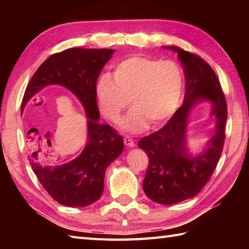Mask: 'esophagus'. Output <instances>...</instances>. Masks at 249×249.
I'll list each match as a JSON object with an SVG mask.
<instances>
[{
    "label": "esophagus",
    "instance_id": "obj_1",
    "mask_svg": "<svg viewBox=\"0 0 249 249\" xmlns=\"http://www.w3.org/2000/svg\"><path fill=\"white\" fill-rule=\"evenodd\" d=\"M124 144L126 146H128V147H134L135 146V142L133 141V138L130 137V136H125L124 137Z\"/></svg>",
    "mask_w": 249,
    "mask_h": 249
}]
</instances>
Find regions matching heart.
Instances as JSON below:
<instances>
[{
	"mask_svg": "<svg viewBox=\"0 0 249 249\" xmlns=\"http://www.w3.org/2000/svg\"><path fill=\"white\" fill-rule=\"evenodd\" d=\"M95 93L101 113L115 124L132 102L134 107L122 126L137 133L148 122L158 125L178 109L183 95V74L175 61L132 56L115 66L113 77L101 75Z\"/></svg>",
	"mask_w": 249,
	"mask_h": 249,
	"instance_id": "1",
	"label": "heart"
}]
</instances>
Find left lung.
Here are the masks:
<instances>
[{
  "label": "left lung",
  "mask_w": 249,
  "mask_h": 249,
  "mask_svg": "<svg viewBox=\"0 0 249 249\" xmlns=\"http://www.w3.org/2000/svg\"><path fill=\"white\" fill-rule=\"evenodd\" d=\"M171 48L178 53L185 74L183 103L169 122L157 132L142 137L138 147L148 156L142 189L150 200L159 204H176L196 196L209 182L217 166L225 142L227 104L217 75L197 54ZM213 103L217 132L204 153L189 155L185 146V127L191 107L197 100Z\"/></svg>",
  "instance_id": "left-lung-1"
}]
</instances>
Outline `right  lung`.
I'll return each mask as SVG.
<instances>
[{"label":"right lung","mask_w":249,"mask_h":249,"mask_svg":"<svg viewBox=\"0 0 249 249\" xmlns=\"http://www.w3.org/2000/svg\"><path fill=\"white\" fill-rule=\"evenodd\" d=\"M113 53V49L77 47L53 53L36 70L25 90L22 111L34 94L49 84L66 87L86 109L88 144L79 157L62 163L47 155L44 159L28 156L39 182L62 205L80 208L98 201L104 189L105 170L123 153V138L109 125L99 123L96 104V80Z\"/></svg>","instance_id":"1"}]
</instances>
